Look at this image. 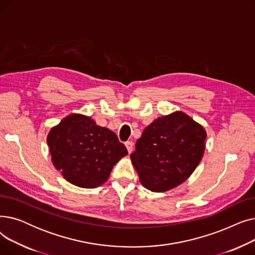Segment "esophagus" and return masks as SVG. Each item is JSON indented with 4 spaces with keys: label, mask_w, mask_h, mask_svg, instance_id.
Wrapping results in <instances>:
<instances>
[{
    "label": "esophagus",
    "mask_w": 255,
    "mask_h": 255,
    "mask_svg": "<svg viewBox=\"0 0 255 255\" xmlns=\"http://www.w3.org/2000/svg\"><path fill=\"white\" fill-rule=\"evenodd\" d=\"M125 145H126V148L128 150V153L130 154L132 152V150H133V142L132 141H126Z\"/></svg>",
    "instance_id": "34e87169"
}]
</instances>
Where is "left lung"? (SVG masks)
Segmentation results:
<instances>
[{"mask_svg":"<svg viewBox=\"0 0 255 255\" xmlns=\"http://www.w3.org/2000/svg\"><path fill=\"white\" fill-rule=\"evenodd\" d=\"M206 137L204 127L182 112L156 119L130 155L142 186L164 192L185 182L203 158Z\"/></svg>","mask_w":255,"mask_h":255,"instance_id":"1","label":"left lung"}]
</instances>
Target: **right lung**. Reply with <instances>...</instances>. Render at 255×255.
Segmentation results:
<instances>
[{
  "label": "right lung",
  "instance_id": "add662e5",
  "mask_svg": "<svg viewBox=\"0 0 255 255\" xmlns=\"http://www.w3.org/2000/svg\"><path fill=\"white\" fill-rule=\"evenodd\" d=\"M51 161L63 177L82 188H96L128 154L115 132L96 125L90 117L72 114L47 135Z\"/></svg>",
  "mask_w": 255,
  "mask_h": 255
}]
</instances>
